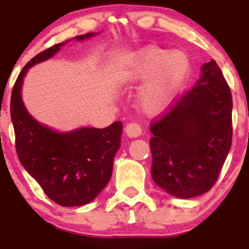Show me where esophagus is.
Instances as JSON below:
<instances>
[{"label": "esophagus", "mask_w": 249, "mask_h": 249, "mask_svg": "<svg viewBox=\"0 0 249 249\" xmlns=\"http://www.w3.org/2000/svg\"><path fill=\"white\" fill-rule=\"evenodd\" d=\"M124 133L128 136L129 138H137L140 137L141 133H142V128L138 123H128L126 127H124Z\"/></svg>", "instance_id": "34e87169"}]
</instances>
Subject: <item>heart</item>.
<instances>
[{"instance_id": "b5f03b06", "label": "heart", "mask_w": 249, "mask_h": 249, "mask_svg": "<svg viewBox=\"0 0 249 249\" xmlns=\"http://www.w3.org/2000/svg\"><path fill=\"white\" fill-rule=\"evenodd\" d=\"M191 62L181 51L147 46L121 57L113 72L118 87L141 86L138 105L146 113H160L168 108L186 87Z\"/></svg>"}]
</instances>
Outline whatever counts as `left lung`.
I'll use <instances>...</instances> for the list:
<instances>
[{"label": "left lung", "instance_id": "8db88e82", "mask_svg": "<svg viewBox=\"0 0 249 249\" xmlns=\"http://www.w3.org/2000/svg\"><path fill=\"white\" fill-rule=\"evenodd\" d=\"M152 179L178 198L208 192L232 144V94L214 59L192 89L152 123Z\"/></svg>", "mask_w": 249, "mask_h": 249}]
</instances>
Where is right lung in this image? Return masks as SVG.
Wrapping results in <instances>:
<instances>
[{"label":"right lung","instance_id":"obj_1","mask_svg":"<svg viewBox=\"0 0 249 249\" xmlns=\"http://www.w3.org/2000/svg\"><path fill=\"white\" fill-rule=\"evenodd\" d=\"M94 36L97 34L93 32L76 36L35 56L17 77L11 96V120L19 162L48 198L63 207L89 203L107 186L121 146L122 123L117 121L106 128L56 131L28 113L22 100V86L28 68L53 57L73 39L81 42Z\"/></svg>","mask_w":249,"mask_h":249}]
</instances>
